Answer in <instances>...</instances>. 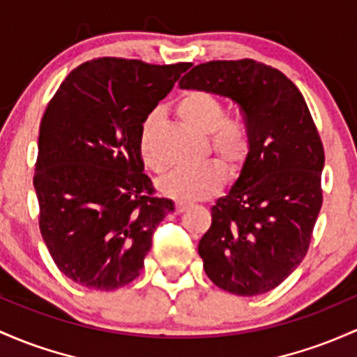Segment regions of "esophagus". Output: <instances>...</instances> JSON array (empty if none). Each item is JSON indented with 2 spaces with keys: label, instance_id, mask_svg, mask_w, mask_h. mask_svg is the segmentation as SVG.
I'll list each match as a JSON object with an SVG mask.
<instances>
[{
  "label": "esophagus",
  "instance_id": "34e87169",
  "mask_svg": "<svg viewBox=\"0 0 357 357\" xmlns=\"http://www.w3.org/2000/svg\"><path fill=\"white\" fill-rule=\"evenodd\" d=\"M188 208H190V205H188V203H185V202H176V205H174L176 213H185Z\"/></svg>",
  "mask_w": 357,
  "mask_h": 357
}]
</instances>
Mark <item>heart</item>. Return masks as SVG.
I'll return each instance as SVG.
<instances>
[{
    "mask_svg": "<svg viewBox=\"0 0 357 357\" xmlns=\"http://www.w3.org/2000/svg\"><path fill=\"white\" fill-rule=\"evenodd\" d=\"M174 113L183 125L198 134L206 135L208 151L224 167L206 160L195 167L178 169L160 181V191L179 202H198L217 195L222 190L227 172L236 178L244 169L252 151V130L244 116L225 115V103L208 89H190L178 98ZM159 115L151 113L140 123V158L154 172H162L164 166L154 155L155 130Z\"/></svg>",
    "mask_w": 357,
    "mask_h": 357,
    "instance_id": "1",
    "label": "heart"
}]
</instances>
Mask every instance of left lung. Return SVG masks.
Wrapping results in <instances>:
<instances>
[{"instance_id":"obj_1","label":"left lung","mask_w":357,"mask_h":357,"mask_svg":"<svg viewBox=\"0 0 357 357\" xmlns=\"http://www.w3.org/2000/svg\"><path fill=\"white\" fill-rule=\"evenodd\" d=\"M179 86L229 96L250 125L252 151L230 193L211 206L198 252L218 288L261 295L283 283L308 252L324 199L322 139L300 89L262 62L210 61Z\"/></svg>"}]
</instances>
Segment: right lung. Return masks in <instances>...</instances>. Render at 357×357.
<instances>
[{"label": "right lung", "mask_w": 357, "mask_h": 357, "mask_svg": "<svg viewBox=\"0 0 357 357\" xmlns=\"http://www.w3.org/2000/svg\"><path fill=\"white\" fill-rule=\"evenodd\" d=\"M191 62L98 57L70 70L47 103L33 186L38 227L64 276L112 291L134 281L171 199L144 172L140 123Z\"/></svg>", "instance_id": "right-lung-1"}]
</instances>
